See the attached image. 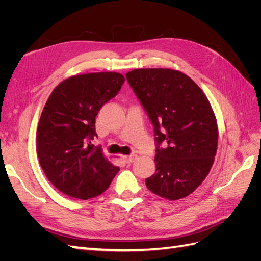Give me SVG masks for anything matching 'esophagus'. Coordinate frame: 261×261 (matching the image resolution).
I'll use <instances>...</instances> for the list:
<instances>
[{"mask_svg": "<svg viewBox=\"0 0 261 261\" xmlns=\"http://www.w3.org/2000/svg\"><path fill=\"white\" fill-rule=\"evenodd\" d=\"M123 159L126 163H133L136 160V155H125L123 156Z\"/></svg>", "mask_w": 261, "mask_h": 261, "instance_id": "34e87169", "label": "esophagus"}]
</instances>
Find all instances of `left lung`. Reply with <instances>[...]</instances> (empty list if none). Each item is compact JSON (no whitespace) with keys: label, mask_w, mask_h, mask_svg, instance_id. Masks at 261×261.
<instances>
[{"label":"left lung","mask_w":261,"mask_h":261,"mask_svg":"<svg viewBox=\"0 0 261 261\" xmlns=\"http://www.w3.org/2000/svg\"><path fill=\"white\" fill-rule=\"evenodd\" d=\"M126 80L153 126L156 169L146 178L147 188L169 200L184 198L206 178L217 153L218 126L209 101L178 70L134 69Z\"/></svg>","instance_id":"left-lung-1"}]
</instances>
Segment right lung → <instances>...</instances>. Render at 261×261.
I'll return each instance as SVG.
<instances>
[{
    "label": "right lung",
    "mask_w": 261,
    "mask_h": 261,
    "mask_svg": "<svg viewBox=\"0 0 261 261\" xmlns=\"http://www.w3.org/2000/svg\"><path fill=\"white\" fill-rule=\"evenodd\" d=\"M125 82L118 73L72 76L55 87L37 129V152L45 176L63 194L87 200L101 195L120 168L91 144L96 116Z\"/></svg>",
    "instance_id": "1"
}]
</instances>
